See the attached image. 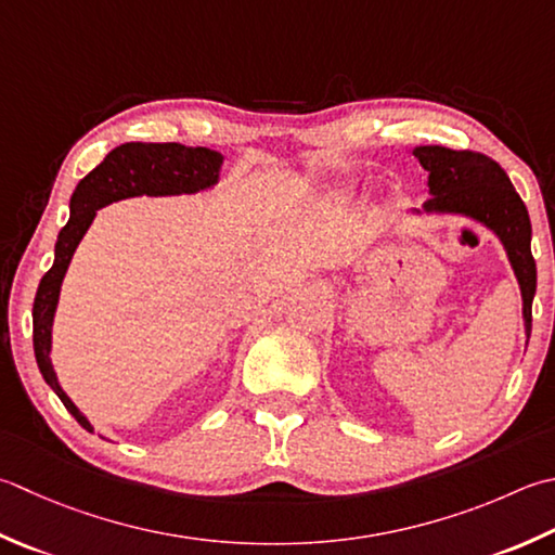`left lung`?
<instances>
[{
  "label": "left lung",
  "mask_w": 555,
  "mask_h": 555,
  "mask_svg": "<svg viewBox=\"0 0 555 555\" xmlns=\"http://www.w3.org/2000/svg\"><path fill=\"white\" fill-rule=\"evenodd\" d=\"M414 156L430 172L428 188L433 197L423 204V209L472 216L501 237L519 288H522L529 341L531 300L537 293V262L531 257V221L527 206L509 182L507 172L491 156L469 149L418 146L414 149Z\"/></svg>",
  "instance_id": "left-lung-1"
}]
</instances>
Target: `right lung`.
I'll use <instances>...</instances> for the list:
<instances>
[{"label": "right lung", "instance_id": "add662e5", "mask_svg": "<svg viewBox=\"0 0 555 555\" xmlns=\"http://www.w3.org/2000/svg\"><path fill=\"white\" fill-rule=\"evenodd\" d=\"M223 156L204 146H182V144H122L105 156L101 166L93 168L72 194V216L69 223L62 228L54 245V262L33 300V349L36 361L46 383L62 399L69 414L81 423L86 430H93L72 399L62 392L57 375L50 363V339H52V318L60 300L62 279L67 274L76 245L81 243L83 233L89 231L95 211L105 204L117 199L139 197V194H192L211 188L219 180V168Z\"/></svg>", "mask_w": 555, "mask_h": 555}]
</instances>
